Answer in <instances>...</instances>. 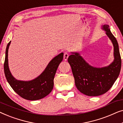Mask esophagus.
Segmentation results:
<instances>
[{
  "label": "esophagus",
  "mask_w": 123,
  "mask_h": 123,
  "mask_svg": "<svg viewBox=\"0 0 123 123\" xmlns=\"http://www.w3.org/2000/svg\"><path fill=\"white\" fill-rule=\"evenodd\" d=\"M69 56V53L68 52H65L64 54V60H67Z\"/></svg>",
  "instance_id": "1"
}]
</instances>
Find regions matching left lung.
I'll return each instance as SVG.
<instances>
[{"label":"left lung","instance_id":"obj_1","mask_svg":"<svg viewBox=\"0 0 123 123\" xmlns=\"http://www.w3.org/2000/svg\"><path fill=\"white\" fill-rule=\"evenodd\" d=\"M109 25L104 30L111 40L114 48V60L108 67L101 68L92 67L87 63L78 53L69 56L68 62L71 67L77 88L81 93L89 96H97L105 93L111 88L120 73L122 59L117 40Z\"/></svg>","mask_w":123,"mask_h":123}]
</instances>
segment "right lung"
<instances>
[{"instance_id":"add662e5","label":"right lung","mask_w":123,"mask_h":123,"mask_svg":"<svg viewBox=\"0 0 123 123\" xmlns=\"http://www.w3.org/2000/svg\"><path fill=\"white\" fill-rule=\"evenodd\" d=\"M11 41L8 43L6 51L4 70L6 79L13 90L22 98L28 100H37L48 95L54 87V78L56 70L63 59L60 53L51 60L43 73L31 81H21L12 75L8 67V52Z\"/></svg>"}]
</instances>
